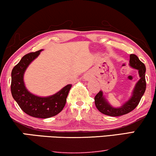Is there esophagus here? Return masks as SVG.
Segmentation results:
<instances>
[{
  "instance_id": "34e87169",
  "label": "esophagus",
  "mask_w": 156,
  "mask_h": 156,
  "mask_svg": "<svg viewBox=\"0 0 156 156\" xmlns=\"http://www.w3.org/2000/svg\"><path fill=\"white\" fill-rule=\"evenodd\" d=\"M92 77H93V75H92L91 73H86V75H85V76H84V80H88L91 79Z\"/></svg>"
}]
</instances>
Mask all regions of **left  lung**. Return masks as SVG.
Returning a JSON list of instances; mask_svg holds the SVG:
<instances>
[{
	"label": "left lung",
	"instance_id": "obj_1",
	"mask_svg": "<svg viewBox=\"0 0 156 156\" xmlns=\"http://www.w3.org/2000/svg\"><path fill=\"white\" fill-rule=\"evenodd\" d=\"M129 66L133 68H135L138 70L139 76L140 79L136 83L135 88L133 91V95L131 98L126 101L125 104L119 108L113 107L110 105L107 100L104 98L103 92L100 90L96 94L94 100H95V105L98 111L106 115L111 116V117H119L128 114L129 112L135 109L140 101L142 96L146 88V81H145V65L139 60L137 55L132 54L129 56Z\"/></svg>",
	"mask_w": 156,
	"mask_h": 156
}]
</instances>
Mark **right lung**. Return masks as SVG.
Here are the masks:
<instances>
[{
	"instance_id": "right-lung-1",
	"label": "right lung",
	"mask_w": 156,
	"mask_h": 156,
	"mask_svg": "<svg viewBox=\"0 0 156 156\" xmlns=\"http://www.w3.org/2000/svg\"><path fill=\"white\" fill-rule=\"evenodd\" d=\"M42 50L24 55L13 68L11 90L13 98L26 114L31 117L46 119L54 117L63 109L72 85H67L54 95L47 97L35 96L26 88L23 82L25 70L29 64L38 57Z\"/></svg>"
}]
</instances>
